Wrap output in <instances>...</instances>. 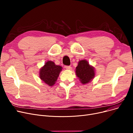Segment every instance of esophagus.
<instances>
[{"instance_id": "34e87169", "label": "esophagus", "mask_w": 133, "mask_h": 133, "mask_svg": "<svg viewBox=\"0 0 133 133\" xmlns=\"http://www.w3.org/2000/svg\"><path fill=\"white\" fill-rule=\"evenodd\" d=\"M65 68L66 69H67V70H71V67L70 66H65Z\"/></svg>"}]
</instances>
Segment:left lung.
Returning a JSON list of instances; mask_svg holds the SVG:
<instances>
[{
  "mask_svg": "<svg viewBox=\"0 0 133 133\" xmlns=\"http://www.w3.org/2000/svg\"><path fill=\"white\" fill-rule=\"evenodd\" d=\"M76 75L83 84H87L95 76V68L90 65L87 60L79 61L76 68Z\"/></svg>",
  "mask_w": 133,
  "mask_h": 133,
  "instance_id": "left-lung-1",
  "label": "left lung"
}]
</instances>
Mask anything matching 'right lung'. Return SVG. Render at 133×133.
<instances>
[{"mask_svg": "<svg viewBox=\"0 0 133 133\" xmlns=\"http://www.w3.org/2000/svg\"><path fill=\"white\" fill-rule=\"evenodd\" d=\"M62 67L57 65L54 62L48 61L40 70V79L46 84L51 87L57 81Z\"/></svg>", "mask_w": 133, "mask_h": 133, "instance_id": "1", "label": "right lung"}]
</instances>
